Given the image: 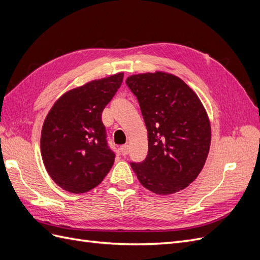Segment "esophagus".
Instances as JSON below:
<instances>
[{
  "instance_id": "obj_1",
  "label": "esophagus",
  "mask_w": 260,
  "mask_h": 260,
  "mask_svg": "<svg viewBox=\"0 0 260 260\" xmlns=\"http://www.w3.org/2000/svg\"><path fill=\"white\" fill-rule=\"evenodd\" d=\"M120 152H121V154H122L123 156L128 155V154H129V146H128V145H122V146H120Z\"/></svg>"
}]
</instances>
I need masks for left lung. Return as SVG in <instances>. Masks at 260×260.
Segmentation results:
<instances>
[{
    "label": "left lung",
    "instance_id": "1",
    "mask_svg": "<svg viewBox=\"0 0 260 260\" xmlns=\"http://www.w3.org/2000/svg\"><path fill=\"white\" fill-rule=\"evenodd\" d=\"M125 83L137 96L148 138L144 161L131 168L147 190L169 195L198 178L211 142L210 121L200 98L179 77L165 72L132 75Z\"/></svg>",
    "mask_w": 260,
    "mask_h": 260
}]
</instances>
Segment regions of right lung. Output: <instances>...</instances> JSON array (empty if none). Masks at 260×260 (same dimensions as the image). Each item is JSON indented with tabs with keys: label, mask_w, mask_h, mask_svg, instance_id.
Returning <instances> with one entry per match:
<instances>
[{
	"label": "right lung",
	"mask_w": 260,
	"mask_h": 260,
	"mask_svg": "<svg viewBox=\"0 0 260 260\" xmlns=\"http://www.w3.org/2000/svg\"><path fill=\"white\" fill-rule=\"evenodd\" d=\"M123 73L86 82L65 92L46 115L41 156L46 171L62 190L85 193L99 185L115 161L102 112L120 88Z\"/></svg>",
	"instance_id": "right-lung-1"
}]
</instances>
